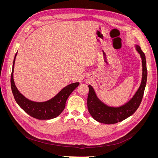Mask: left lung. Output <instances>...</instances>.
Masks as SVG:
<instances>
[{"label":"left lung","mask_w":158,"mask_h":158,"mask_svg":"<svg viewBox=\"0 0 158 158\" xmlns=\"http://www.w3.org/2000/svg\"><path fill=\"white\" fill-rule=\"evenodd\" d=\"M136 47L142 58V78L139 89L128 103L119 107H108L99 101L95 95L93 88L90 85H88L89 93L87 99L88 109L91 115L95 121L108 125L121 122L132 115L140 106L144 93L148 73L145 55L141 50L140 47L136 45Z\"/></svg>","instance_id":"left-lung-1"}]
</instances>
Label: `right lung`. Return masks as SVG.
<instances>
[{"label":"right lung","mask_w":158,"mask_h":158,"mask_svg":"<svg viewBox=\"0 0 158 158\" xmlns=\"http://www.w3.org/2000/svg\"><path fill=\"white\" fill-rule=\"evenodd\" d=\"M15 55L13 62L12 70L10 78L11 89L16 103L23 111L29 115L41 120L51 119L59 116L63 112L65 107L66 102L73 91L79 85L78 82H76L68 85L62 89L53 98L45 102H34L26 98L17 89L13 80V71L14 62H15Z\"/></svg>","instance_id":"add662e5"}]
</instances>
